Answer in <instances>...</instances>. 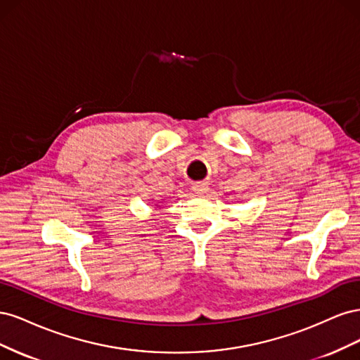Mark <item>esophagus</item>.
<instances>
[{
	"mask_svg": "<svg viewBox=\"0 0 360 360\" xmlns=\"http://www.w3.org/2000/svg\"><path fill=\"white\" fill-rule=\"evenodd\" d=\"M192 191L197 193V195H204V193H207V191H209V184L202 183V181L195 183L193 186H192Z\"/></svg>",
	"mask_w": 360,
	"mask_h": 360,
	"instance_id": "obj_1",
	"label": "esophagus"
}]
</instances>
